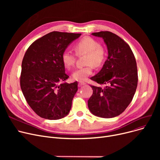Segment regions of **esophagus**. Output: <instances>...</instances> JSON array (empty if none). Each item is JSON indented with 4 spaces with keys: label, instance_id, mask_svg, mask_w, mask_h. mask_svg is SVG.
Here are the masks:
<instances>
[{
    "label": "esophagus",
    "instance_id": "obj_1",
    "mask_svg": "<svg viewBox=\"0 0 160 160\" xmlns=\"http://www.w3.org/2000/svg\"><path fill=\"white\" fill-rule=\"evenodd\" d=\"M86 85V83L84 82H80L78 83V86H85Z\"/></svg>",
    "mask_w": 160,
    "mask_h": 160
}]
</instances>
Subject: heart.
Here are the masks:
<instances>
[{
    "label": "heart",
    "instance_id": "1",
    "mask_svg": "<svg viewBox=\"0 0 160 160\" xmlns=\"http://www.w3.org/2000/svg\"><path fill=\"white\" fill-rule=\"evenodd\" d=\"M74 49L77 55L86 54L84 63L86 65L75 70L72 73V78L77 81L86 80L93 72V66L99 67L104 62L106 49L91 37L81 39L74 45ZM62 61L65 68L69 69L74 65L76 57L71 52L65 51L62 55Z\"/></svg>",
    "mask_w": 160,
    "mask_h": 160
}]
</instances>
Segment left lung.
I'll return each mask as SVG.
<instances>
[{
	"instance_id": "left-lung-1",
	"label": "left lung",
	"mask_w": 160,
	"mask_h": 160,
	"mask_svg": "<svg viewBox=\"0 0 160 160\" xmlns=\"http://www.w3.org/2000/svg\"><path fill=\"white\" fill-rule=\"evenodd\" d=\"M92 36L104 40L108 59L102 69L91 79L104 87L91 86L93 95L88 102L92 114L102 118H112L121 114L130 104L138 86L136 58L130 46L110 32H100Z\"/></svg>"
}]
</instances>
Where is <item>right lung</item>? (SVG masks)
I'll use <instances>...</instances> for the list:
<instances>
[{
  "label": "right lung",
  "mask_w": 160,
  "mask_h": 160,
  "mask_svg": "<svg viewBox=\"0 0 160 160\" xmlns=\"http://www.w3.org/2000/svg\"><path fill=\"white\" fill-rule=\"evenodd\" d=\"M80 36L50 32L33 42L24 56L21 88L28 105L42 118L57 120L69 113L78 82H64L69 77L65 73L62 55Z\"/></svg>",
  "instance_id": "obj_1"
}]
</instances>
